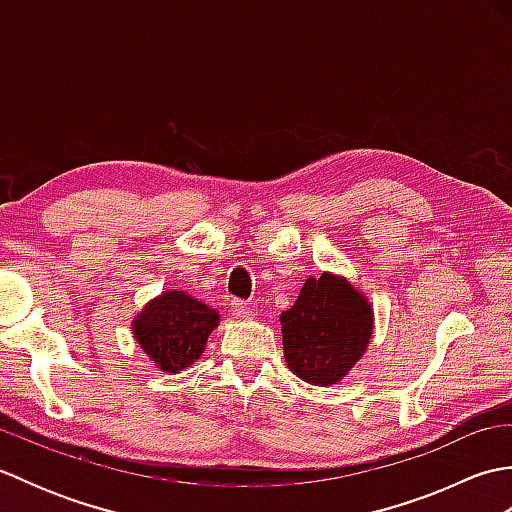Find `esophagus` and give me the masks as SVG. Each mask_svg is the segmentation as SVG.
<instances>
[{
	"instance_id": "esophagus-1",
	"label": "esophagus",
	"mask_w": 512,
	"mask_h": 512,
	"mask_svg": "<svg viewBox=\"0 0 512 512\" xmlns=\"http://www.w3.org/2000/svg\"><path fill=\"white\" fill-rule=\"evenodd\" d=\"M231 312L235 314L237 319H253L255 317L253 306H250V303H246V301H239V299L231 301Z\"/></svg>"
}]
</instances>
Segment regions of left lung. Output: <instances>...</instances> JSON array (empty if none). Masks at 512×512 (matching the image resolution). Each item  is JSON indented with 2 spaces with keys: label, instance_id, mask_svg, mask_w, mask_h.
I'll return each mask as SVG.
<instances>
[{
  "label": "left lung",
  "instance_id": "1",
  "mask_svg": "<svg viewBox=\"0 0 512 512\" xmlns=\"http://www.w3.org/2000/svg\"><path fill=\"white\" fill-rule=\"evenodd\" d=\"M374 314L343 277L323 273L303 284L295 306L281 312L284 356L292 374L310 385H334L363 356Z\"/></svg>",
  "mask_w": 512,
  "mask_h": 512
}]
</instances>
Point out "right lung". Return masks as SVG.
<instances>
[{
	"label": "right lung",
	"instance_id": "add662e5",
	"mask_svg": "<svg viewBox=\"0 0 512 512\" xmlns=\"http://www.w3.org/2000/svg\"><path fill=\"white\" fill-rule=\"evenodd\" d=\"M220 314L204 303L171 290L154 299L134 321L136 341L162 372L176 374L200 358Z\"/></svg>",
	"mask_w": 512,
	"mask_h": 512
}]
</instances>
